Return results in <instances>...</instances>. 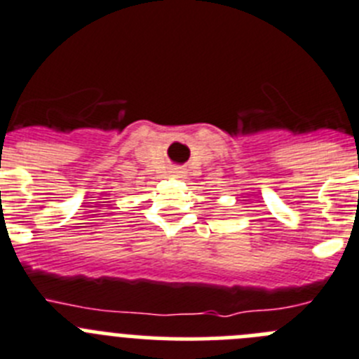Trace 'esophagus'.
Returning <instances> with one entry per match:
<instances>
[{"mask_svg": "<svg viewBox=\"0 0 359 359\" xmlns=\"http://www.w3.org/2000/svg\"><path fill=\"white\" fill-rule=\"evenodd\" d=\"M184 173H186V172H184L180 166H173V168L170 170V175H172V177H184Z\"/></svg>", "mask_w": 359, "mask_h": 359, "instance_id": "esophagus-1", "label": "esophagus"}]
</instances>
